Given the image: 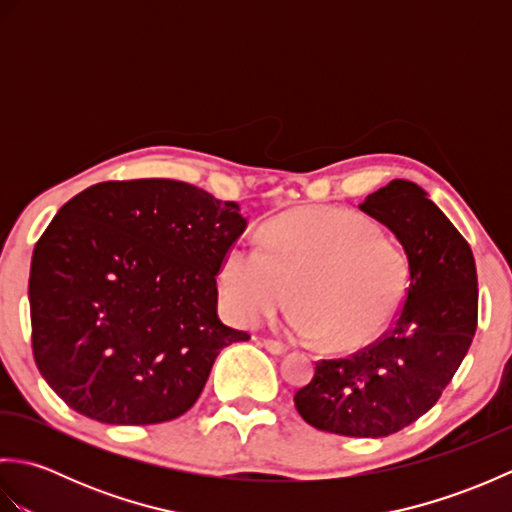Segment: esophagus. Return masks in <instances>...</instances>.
<instances>
[{
  "instance_id": "34e87169",
  "label": "esophagus",
  "mask_w": 512,
  "mask_h": 512,
  "mask_svg": "<svg viewBox=\"0 0 512 512\" xmlns=\"http://www.w3.org/2000/svg\"><path fill=\"white\" fill-rule=\"evenodd\" d=\"M262 345L266 347V350L270 352V354H286L288 352V347L284 345V343H281V341H275V339H264L262 341Z\"/></svg>"
}]
</instances>
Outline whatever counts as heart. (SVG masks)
<instances>
[{
  "label": "heart",
  "mask_w": 512,
  "mask_h": 512,
  "mask_svg": "<svg viewBox=\"0 0 512 512\" xmlns=\"http://www.w3.org/2000/svg\"><path fill=\"white\" fill-rule=\"evenodd\" d=\"M228 314L257 325L295 297L290 328L334 350L363 345L405 297L407 255L369 217L339 206H306L270 220L262 244L239 239L220 266Z\"/></svg>",
  "instance_id": "heart-1"
}]
</instances>
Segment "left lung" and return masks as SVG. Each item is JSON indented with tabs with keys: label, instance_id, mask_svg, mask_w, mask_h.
Instances as JSON below:
<instances>
[{
	"label": "left lung",
	"instance_id": "left-lung-1",
	"mask_svg": "<svg viewBox=\"0 0 512 512\" xmlns=\"http://www.w3.org/2000/svg\"><path fill=\"white\" fill-rule=\"evenodd\" d=\"M358 209L405 248V297L380 339L319 361L295 407L319 431L385 438L424 416L458 372L477 330V273L469 242L418 184L391 180Z\"/></svg>",
	"mask_w": 512,
	"mask_h": 512
}]
</instances>
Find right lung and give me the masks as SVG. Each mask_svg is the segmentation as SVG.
<instances>
[{"instance_id": "right-lung-1", "label": "right lung", "mask_w": 512, "mask_h": 512, "mask_svg": "<svg viewBox=\"0 0 512 512\" xmlns=\"http://www.w3.org/2000/svg\"><path fill=\"white\" fill-rule=\"evenodd\" d=\"M246 220L237 202L165 178L110 180L65 202L32 253V356L65 405L158 424L200 398L222 347L217 275Z\"/></svg>"}]
</instances>
